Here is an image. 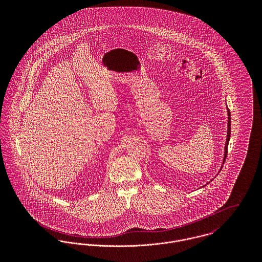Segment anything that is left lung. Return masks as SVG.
<instances>
[{
  "label": "left lung",
  "instance_id": "1",
  "mask_svg": "<svg viewBox=\"0 0 262 262\" xmlns=\"http://www.w3.org/2000/svg\"><path fill=\"white\" fill-rule=\"evenodd\" d=\"M228 111V131H227V139H226V144H225V154L224 160H223V164H224L225 159L227 157V153H228V144H229V140H230V135H231V114L230 110L227 109ZM223 167V166H222ZM221 167V168H222ZM221 170V169H220Z\"/></svg>",
  "mask_w": 262,
  "mask_h": 262
}]
</instances>
